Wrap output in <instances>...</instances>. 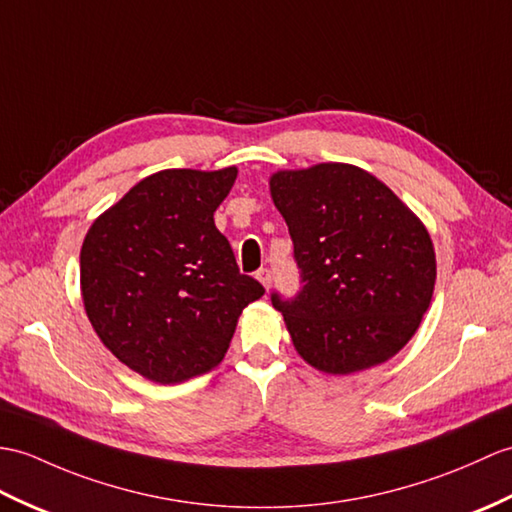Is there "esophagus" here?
Returning a JSON list of instances; mask_svg holds the SVG:
<instances>
[{
    "label": "esophagus",
    "instance_id": "1",
    "mask_svg": "<svg viewBox=\"0 0 512 512\" xmlns=\"http://www.w3.org/2000/svg\"><path fill=\"white\" fill-rule=\"evenodd\" d=\"M255 277H257V281H259L261 285H264L266 290L270 288V283H272V275H270V270H268V268H259Z\"/></svg>",
    "mask_w": 512,
    "mask_h": 512
}]
</instances>
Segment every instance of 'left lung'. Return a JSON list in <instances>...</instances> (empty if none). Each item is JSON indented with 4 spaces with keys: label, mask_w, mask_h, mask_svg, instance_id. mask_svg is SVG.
Segmentation results:
<instances>
[{
    "label": "left lung",
    "mask_w": 512,
    "mask_h": 512,
    "mask_svg": "<svg viewBox=\"0 0 512 512\" xmlns=\"http://www.w3.org/2000/svg\"><path fill=\"white\" fill-rule=\"evenodd\" d=\"M303 290L275 292L296 353L329 375L384 364L417 334L432 301L436 255L425 224L371 172L318 163L270 176Z\"/></svg>",
    "instance_id": "left-lung-1"
}]
</instances>
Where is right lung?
<instances>
[{"instance_id":"add662e5","label":"right lung","mask_w":512,"mask_h":512,"mask_svg":"<svg viewBox=\"0 0 512 512\" xmlns=\"http://www.w3.org/2000/svg\"><path fill=\"white\" fill-rule=\"evenodd\" d=\"M237 168L161 170L93 220L80 248V292L95 334L154 384L216 368L242 310L264 288L240 275L213 222Z\"/></svg>"}]
</instances>
